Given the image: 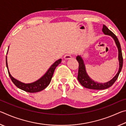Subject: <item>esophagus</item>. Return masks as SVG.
<instances>
[{
  "label": "esophagus",
  "mask_w": 126,
  "mask_h": 126,
  "mask_svg": "<svg viewBox=\"0 0 126 126\" xmlns=\"http://www.w3.org/2000/svg\"><path fill=\"white\" fill-rule=\"evenodd\" d=\"M64 58L65 59H69L72 58V55L70 54H67L64 56Z\"/></svg>",
  "instance_id": "1"
}]
</instances>
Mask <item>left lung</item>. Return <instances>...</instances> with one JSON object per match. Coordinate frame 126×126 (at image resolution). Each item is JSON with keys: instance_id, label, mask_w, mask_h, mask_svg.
I'll use <instances>...</instances> for the list:
<instances>
[{"instance_id": "obj_1", "label": "left lung", "mask_w": 126, "mask_h": 126, "mask_svg": "<svg viewBox=\"0 0 126 126\" xmlns=\"http://www.w3.org/2000/svg\"><path fill=\"white\" fill-rule=\"evenodd\" d=\"M102 31L104 33V34L110 35V37L113 38L114 39L115 43L116 44V46L118 48V61H119V69L117 73L116 74L113 78L111 80L108 81L106 83H98L95 82L94 80L89 77V76L87 74L86 69V67L83 59L82 57L80 55H78L76 57L77 61H78L79 63V68H78V74L77 79L80 83V84L82 86H83L85 88L92 89H96V90H101V89H104L109 88L110 86H112L114 83L116 82L117 79L118 78V76L122 69L123 66V57L122 54V50H121V45L119 43L118 38L116 37V35L114 34L105 25H103V29Z\"/></svg>"}]
</instances>
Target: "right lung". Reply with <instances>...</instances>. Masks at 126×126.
Instances as JSON below:
<instances>
[{"instance_id":"add662e5","label":"right lung","mask_w":126,"mask_h":126,"mask_svg":"<svg viewBox=\"0 0 126 126\" xmlns=\"http://www.w3.org/2000/svg\"><path fill=\"white\" fill-rule=\"evenodd\" d=\"M8 49H9V47H8ZM8 52L7 54H8ZM61 61L62 59H59L57 61H55V62L50 66L48 71H47L46 73L44 74L41 78H40L39 79H38L37 80H36L33 83H23L19 80L16 79V78H14L13 77H12L11 74H10L9 69H8L7 57L6 56V65H7L9 76L10 79H11V80H12V82H13V83L16 85L18 88L29 93L38 92H40L45 89L46 87L49 84L50 81L52 80V78L53 77V73H54L55 68L61 63Z\"/></svg>"}]
</instances>
